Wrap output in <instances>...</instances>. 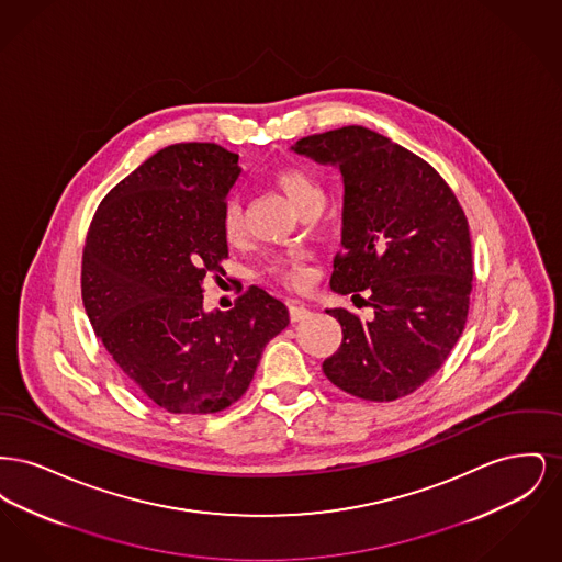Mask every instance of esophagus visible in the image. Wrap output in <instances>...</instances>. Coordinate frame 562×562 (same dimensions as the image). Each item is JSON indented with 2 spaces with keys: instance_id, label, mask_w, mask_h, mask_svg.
Instances as JSON below:
<instances>
[{
  "instance_id": "esophagus-1",
  "label": "esophagus",
  "mask_w": 562,
  "mask_h": 562,
  "mask_svg": "<svg viewBox=\"0 0 562 562\" xmlns=\"http://www.w3.org/2000/svg\"><path fill=\"white\" fill-rule=\"evenodd\" d=\"M289 310H291V321L293 322L303 321V318L310 316V307L305 303H299V301H293Z\"/></svg>"
}]
</instances>
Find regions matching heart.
Instances as JSON below:
<instances>
[{"mask_svg": "<svg viewBox=\"0 0 562 562\" xmlns=\"http://www.w3.org/2000/svg\"><path fill=\"white\" fill-rule=\"evenodd\" d=\"M273 181L291 200V204L299 213L310 209L322 211L326 202V191L310 170L301 166H286L273 175ZM223 236L229 244H238L244 238V218H241V209L236 202L227 204L223 211ZM268 273L280 284L289 289H299V291L310 286L312 282V273L301 252H291L273 259L268 266Z\"/></svg>", "mask_w": 562, "mask_h": 562, "instance_id": "1", "label": "heart"}]
</instances>
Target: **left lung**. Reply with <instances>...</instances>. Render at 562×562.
I'll return each instance as SVG.
<instances>
[{
  "instance_id": "8db88e82",
  "label": "left lung",
  "mask_w": 562,
  "mask_h": 562,
  "mask_svg": "<svg viewBox=\"0 0 562 562\" xmlns=\"http://www.w3.org/2000/svg\"><path fill=\"white\" fill-rule=\"evenodd\" d=\"M296 154L335 164L344 177V250L330 289L373 307L362 321L326 310L344 328L322 371L362 401L413 394L461 337L472 293L468 218L447 181L413 151L362 126L296 140Z\"/></svg>"
}]
</instances>
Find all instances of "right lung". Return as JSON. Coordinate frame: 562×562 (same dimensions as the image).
<instances>
[{
    "mask_svg": "<svg viewBox=\"0 0 562 562\" xmlns=\"http://www.w3.org/2000/svg\"><path fill=\"white\" fill-rule=\"evenodd\" d=\"M238 154L168 145L109 191L81 257L90 324L134 387L168 413H218L240 401L261 353L289 324L259 286L229 312H204V278L227 259L223 211Z\"/></svg>",
    "mask_w": 562,
    "mask_h": 562,
    "instance_id": "right-lung-1",
    "label": "right lung"
}]
</instances>
